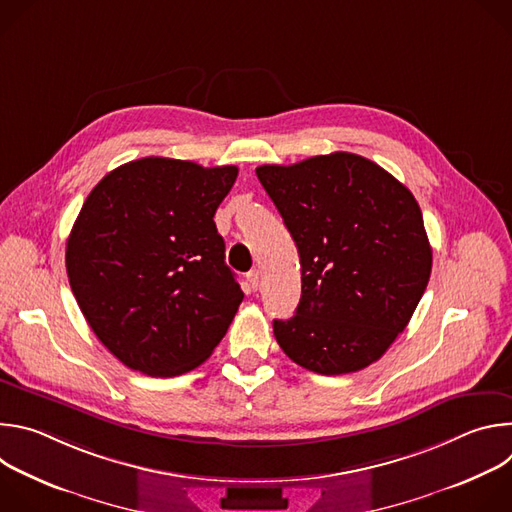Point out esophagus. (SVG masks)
<instances>
[{
	"label": "esophagus",
	"instance_id": "esophagus-1",
	"mask_svg": "<svg viewBox=\"0 0 512 512\" xmlns=\"http://www.w3.org/2000/svg\"><path fill=\"white\" fill-rule=\"evenodd\" d=\"M247 281H249V285H251V289H259V285H261V277H259V269H251L249 273H247Z\"/></svg>",
	"mask_w": 512,
	"mask_h": 512
}]
</instances>
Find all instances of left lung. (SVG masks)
<instances>
[{
  "instance_id": "8db88e82",
  "label": "left lung",
  "mask_w": 512,
  "mask_h": 512,
  "mask_svg": "<svg viewBox=\"0 0 512 512\" xmlns=\"http://www.w3.org/2000/svg\"><path fill=\"white\" fill-rule=\"evenodd\" d=\"M255 172L302 265L296 316L273 320L277 344L318 375L369 367L405 330L429 281L417 200L387 170L348 152Z\"/></svg>"
}]
</instances>
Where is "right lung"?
Returning <instances> with one entry per match:
<instances>
[{"label":"right lung","instance_id":"1","mask_svg":"<svg viewBox=\"0 0 512 512\" xmlns=\"http://www.w3.org/2000/svg\"><path fill=\"white\" fill-rule=\"evenodd\" d=\"M237 166L141 158L87 196L66 241V273L91 330L125 367L176 377L227 334L243 291L214 212Z\"/></svg>","mask_w":512,"mask_h":512}]
</instances>
